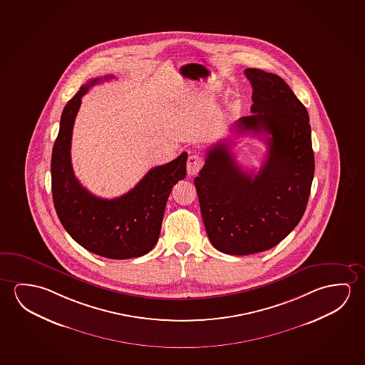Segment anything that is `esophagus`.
<instances>
[{
  "mask_svg": "<svg viewBox=\"0 0 365 365\" xmlns=\"http://www.w3.org/2000/svg\"><path fill=\"white\" fill-rule=\"evenodd\" d=\"M203 158L198 154H192L187 160V172L190 175H196L203 167Z\"/></svg>",
  "mask_w": 365,
  "mask_h": 365,
  "instance_id": "obj_1",
  "label": "esophagus"
}]
</instances>
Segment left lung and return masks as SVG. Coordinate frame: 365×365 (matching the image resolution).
I'll return each instance as SVG.
<instances>
[{"mask_svg":"<svg viewBox=\"0 0 365 365\" xmlns=\"http://www.w3.org/2000/svg\"><path fill=\"white\" fill-rule=\"evenodd\" d=\"M252 115L236 121L234 134L269 135L268 154L258 173L244 172L230 143L208 149L195 178L203 224L217 250L249 255L269 250L302 219L314 180L309 113L277 74L247 68Z\"/></svg>","mask_w":365,"mask_h":365,"instance_id":"obj_1","label":"left lung"}]
</instances>
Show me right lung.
Here are the masks:
<instances>
[{"mask_svg":"<svg viewBox=\"0 0 365 365\" xmlns=\"http://www.w3.org/2000/svg\"><path fill=\"white\" fill-rule=\"evenodd\" d=\"M110 78L113 76L91 79L64 107L51 153V193L63 227L81 247L105 258H136L157 244L169 195L185 178L187 153L150 169L123 196L106 200L87 191L71 162L74 120L88 88Z\"/></svg>","mask_w":365,"mask_h":365,"instance_id":"add662e5","label":"right lung"}]
</instances>
